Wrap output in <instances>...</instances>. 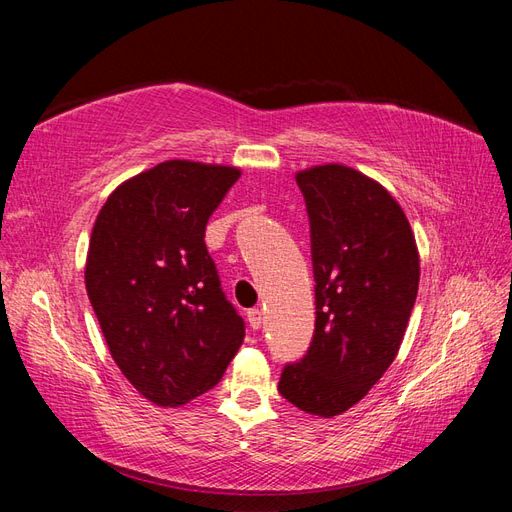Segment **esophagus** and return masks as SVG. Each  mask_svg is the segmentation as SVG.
<instances>
[{
	"label": "esophagus",
	"mask_w": 512,
	"mask_h": 512,
	"mask_svg": "<svg viewBox=\"0 0 512 512\" xmlns=\"http://www.w3.org/2000/svg\"><path fill=\"white\" fill-rule=\"evenodd\" d=\"M247 322H250L252 329H260L262 327V309H258V307L247 309Z\"/></svg>",
	"instance_id": "34e87169"
}]
</instances>
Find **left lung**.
<instances>
[{"label":"left lung","instance_id":"obj_1","mask_svg":"<svg viewBox=\"0 0 512 512\" xmlns=\"http://www.w3.org/2000/svg\"><path fill=\"white\" fill-rule=\"evenodd\" d=\"M316 292V329L277 391L307 414L352 408L395 361L418 292L406 213L374 179L342 164L301 170Z\"/></svg>","mask_w":512,"mask_h":512}]
</instances>
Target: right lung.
Instances as JSON below:
<instances>
[{
  "label": "right lung",
  "mask_w": 512,
  "mask_h": 512,
  "mask_svg": "<svg viewBox=\"0 0 512 512\" xmlns=\"http://www.w3.org/2000/svg\"><path fill=\"white\" fill-rule=\"evenodd\" d=\"M239 168L168 160L123 181L91 230L85 286L134 389L183 406L213 389L245 337L220 284L205 226Z\"/></svg>",
  "instance_id": "add662e5"
}]
</instances>
